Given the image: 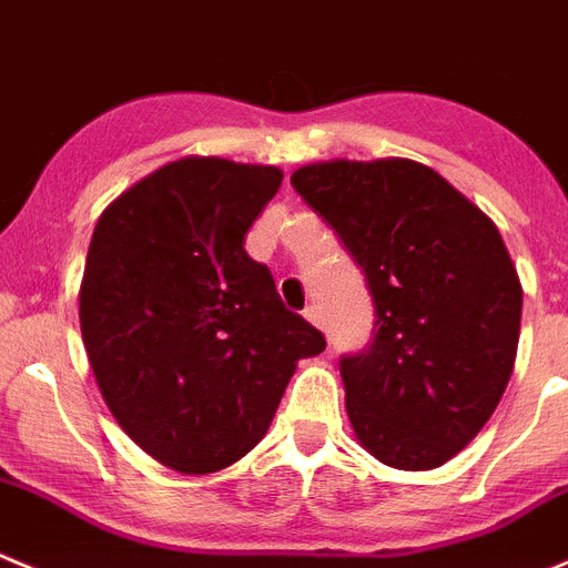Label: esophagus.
<instances>
[{"label": "esophagus", "mask_w": 568, "mask_h": 568, "mask_svg": "<svg viewBox=\"0 0 568 568\" xmlns=\"http://www.w3.org/2000/svg\"><path fill=\"white\" fill-rule=\"evenodd\" d=\"M304 317L312 323V326H323V312H321V306H317V304L306 306Z\"/></svg>", "instance_id": "34e87169"}]
</instances>
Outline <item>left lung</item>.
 <instances>
[{
  "mask_svg": "<svg viewBox=\"0 0 568 568\" xmlns=\"http://www.w3.org/2000/svg\"><path fill=\"white\" fill-rule=\"evenodd\" d=\"M293 186L374 295V343L339 359L356 440L402 471L443 466L488 424L516 362L521 281L499 229L409 159L321 161Z\"/></svg>",
  "mask_w": 568,
  "mask_h": 568,
  "instance_id": "8db88e82",
  "label": "left lung"
}]
</instances>
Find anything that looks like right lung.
I'll return each instance as SVG.
<instances>
[{"mask_svg":"<svg viewBox=\"0 0 568 568\" xmlns=\"http://www.w3.org/2000/svg\"><path fill=\"white\" fill-rule=\"evenodd\" d=\"M281 178L189 155L125 189L91 234L80 284L91 371L119 426L172 471L245 457L298 359L326 348L242 245Z\"/></svg>","mask_w":568,"mask_h":568,"instance_id":"right-lung-1","label":"right lung"}]
</instances>
